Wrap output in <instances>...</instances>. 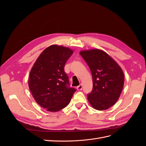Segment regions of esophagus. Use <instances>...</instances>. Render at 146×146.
Returning a JSON list of instances; mask_svg holds the SVG:
<instances>
[{"mask_svg":"<svg viewBox=\"0 0 146 146\" xmlns=\"http://www.w3.org/2000/svg\"><path fill=\"white\" fill-rule=\"evenodd\" d=\"M82 84L80 83V85H79L77 87V90H78V91H80V90H82Z\"/></svg>","mask_w":146,"mask_h":146,"instance_id":"34e87169","label":"esophagus"}]
</instances>
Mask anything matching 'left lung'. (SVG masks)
I'll return each mask as SVG.
<instances>
[{"mask_svg": "<svg viewBox=\"0 0 146 146\" xmlns=\"http://www.w3.org/2000/svg\"><path fill=\"white\" fill-rule=\"evenodd\" d=\"M80 54L92 77L93 87L88 100L97 110L108 109L116 104L123 90L124 75L122 68L107 53L99 48L81 50Z\"/></svg>", "mask_w": 146, "mask_h": 146, "instance_id": "left-lung-1", "label": "left lung"}]
</instances>
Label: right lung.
I'll use <instances>...</instances> for the list:
<instances>
[{"label":"right lung","mask_w":146,"mask_h":146,"mask_svg":"<svg viewBox=\"0 0 146 146\" xmlns=\"http://www.w3.org/2000/svg\"><path fill=\"white\" fill-rule=\"evenodd\" d=\"M74 53L57 44L47 47L39 55L30 72L29 87L36 102L47 111L56 112L70 103L76 89L70 88L64 67Z\"/></svg>","instance_id":"obj_1"}]
</instances>
